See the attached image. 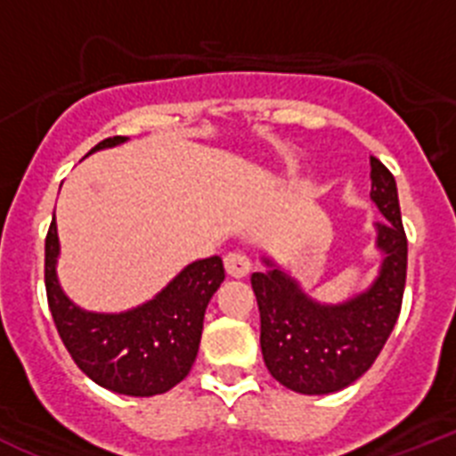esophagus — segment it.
Returning a JSON list of instances; mask_svg holds the SVG:
<instances>
[{
  "label": "esophagus",
  "instance_id": "obj_1",
  "mask_svg": "<svg viewBox=\"0 0 456 456\" xmlns=\"http://www.w3.org/2000/svg\"><path fill=\"white\" fill-rule=\"evenodd\" d=\"M224 265H225V272H228V276H232V278H244V276H248V272H251V263H248V257L241 256V253H228V256L224 257Z\"/></svg>",
  "mask_w": 456,
  "mask_h": 456
}]
</instances>
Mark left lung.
Here are the masks:
<instances>
[{
  "instance_id": "left-lung-1",
  "label": "left lung",
  "mask_w": 456,
  "mask_h": 456,
  "mask_svg": "<svg viewBox=\"0 0 456 456\" xmlns=\"http://www.w3.org/2000/svg\"><path fill=\"white\" fill-rule=\"evenodd\" d=\"M370 199L386 221L374 224L377 276L340 301H320L269 253L251 276L260 310V347L272 377L301 395H329L363 377L400 317L406 235L393 173L370 157Z\"/></svg>"
}]
</instances>
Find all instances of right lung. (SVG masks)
Returning a JSON list of instances; mask_svg holds the SVG:
<instances>
[{
  "label": "right lung",
  "mask_w": 456,
  "mask_h": 456,
  "mask_svg": "<svg viewBox=\"0 0 456 456\" xmlns=\"http://www.w3.org/2000/svg\"><path fill=\"white\" fill-rule=\"evenodd\" d=\"M123 143L127 136H111L88 155ZM59 256L61 244L52 219L45 240L47 304L77 368L102 388L130 397H152L178 386L199 354L205 308L224 283L221 257L187 265L152 299L134 308L98 313L75 304L61 288Z\"/></svg>",
  "instance_id": "1"
}]
</instances>
